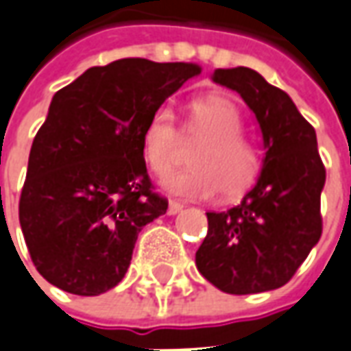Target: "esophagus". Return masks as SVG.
<instances>
[{
  "instance_id": "1",
  "label": "esophagus",
  "mask_w": 351,
  "mask_h": 351,
  "mask_svg": "<svg viewBox=\"0 0 351 351\" xmlns=\"http://www.w3.org/2000/svg\"><path fill=\"white\" fill-rule=\"evenodd\" d=\"M180 211H182V204H178V202H169V209H167L169 215H176V213H180Z\"/></svg>"
}]
</instances>
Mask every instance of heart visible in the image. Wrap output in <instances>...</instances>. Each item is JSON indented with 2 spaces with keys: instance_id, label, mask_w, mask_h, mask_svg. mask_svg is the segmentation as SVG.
Returning <instances> with one entry per match:
<instances>
[{
  "instance_id": "obj_1",
  "label": "heart",
  "mask_w": 351,
  "mask_h": 351,
  "mask_svg": "<svg viewBox=\"0 0 351 351\" xmlns=\"http://www.w3.org/2000/svg\"><path fill=\"white\" fill-rule=\"evenodd\" d=\"M186 140H202L190 156V169L161 178V188L180 197H211L217 190L225 197L242 195L259 173V157L254 145L242 138V117L223 95H207L188 106L182 126ZM180 132L175 113L159 107L142 132V156L147 167L163 175L175 165Z\"/></svg>"
}]
</instances>
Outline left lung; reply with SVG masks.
I'll return each instance as SVG.
<instances>
[{
    "label": "left lung",
    "instance_id": "1",
    "mask_svg": "<svg viewBox=\"0 0 351 351\" xmlns=\"http://www.w3.org/2000/svg\"><path fill=\"white\" fill-rule=\"evenodd\" d=\"M256 115L263 142L261 173L238 206L207 213V236L195 252L197 271L226 294H259L285 286L321 238L325 167L315 128L292 97L254 69L211 75Z\"/></svg>",
    "mask_w": 351,
    "mask_h": 351
}]
</instances>
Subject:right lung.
I'll return each mask as SVG.
<instances>
[{"label": "right lung", "instance_id": "obj_1", "mask_svg": "<svg viewBox=\"0 0 351 351\" xmlns=\"http://www.w3.org/2000/svg\"><path fill=\"white\" fill-rule=\"evenodd\" d=\"M199 73L195 63L119 59L53 95L19 202L26 247L47 282L99 295L123 280L138 232L167 213L142 156L144 126Z\"/></svg>", "mask_w": 351, "mask_h": 351}]
</instances>
